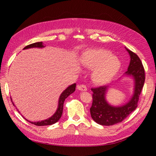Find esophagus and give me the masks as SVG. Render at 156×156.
Segmentation results:
<instances>
[{"label": "esophagus", "instance_id": "esophagus-1", "mask_svg": "<svg viewBox=\"0 0 156 156\" xmlns=\"http://www.w3.org/2000/svg\"><path fill=\"white\" fill-rule=\"evenodd\" d=\"M77 88H78V90H81V91H87V87L84 84H81V85L78 86Z\"/></svg>", "mask_w": 156, "mask_h": 156}]
</instances>
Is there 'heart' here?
I'll list each match as a JSON object with an SVG mask.
<instances>
[{"mask_svg": "<svg viewBox=\"0 0 156 156\" xmlns=\"http://www.w3.org/2000/svg\"><path fill=\"white\" fill-rule=\"evenodd\" d=\"M82 64L89 69H94L92 79L95 84H106L117 74L121 64L110 51L103 49H89L82 53Z\"/></svg>", "mask_w": 156, "mask_h": 156, "instance_id": "b5f03b06", "label": "heart"}]
</instances>
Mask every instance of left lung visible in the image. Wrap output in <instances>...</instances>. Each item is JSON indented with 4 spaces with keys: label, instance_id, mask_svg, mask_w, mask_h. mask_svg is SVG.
Instances as JSON below:
<instances>
[{
    "label": "left lung",
    "instance_id": "1",
    "mask_svg": "<svg viewBox=\"0 0 156 156\" xmlns=\"http://www.w3.org/2000/svg\"><path fill=\"white\" fill-rule=\"evenodd\" d=\"M130 55L131 60L126 76H132L134 79V92L131 100L120 107H114L106 101L105 95L108 87L102 86L92 88V104L90 108L92 119L101 125H112L119 123L127 117L137 107L139 98L145 82V70L140 58L136 54L126 48Z\"/></svg>",
    "mask_w": 156,
    "mask_h": 156
}]
</instances>
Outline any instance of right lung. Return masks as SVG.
Listing matches in <instances>:
<instances>
[{
	"mask_svg": "<svg viewBox=\"0 0 156 156\" xmlns=\"http://www.w3.org/2000/svg\"><path fill=\"white\" fill-rule=\"evenodd\" d=\"M44 46L43 45V42H36L34 43V44H32L30 45H28L26 46V47L24 48L23 49H29V48H44ZM76 84H73L66 89V90H64V92L61 94L60 97H59V101H58V107L57 111H55V113L51 117L48 118V119H45V120L41 121H37V122H31L28 120L27 121L30 122L31 123L34 124L35 125L37 126H45V125H51L52 124L55 123L56 122H58L59 121V119L61 118L62 115V112H63V107H64V102L66 100V98H67L68 96L72 94L76 90ZM12 101V99H11ZM13 105H14V103L12 102Z\"/></svg>",
	"mask_w": 156,
	"mask_h": 156,
	"instance_id": "right-lung-1",
	"label": "right lung"
}]
</instances>
